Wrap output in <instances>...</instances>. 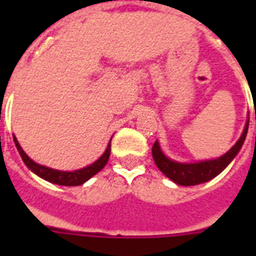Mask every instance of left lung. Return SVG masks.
Wrapping results in <instances>:
<instances>
[{"label": "left lung", "instance_id": "left-lung-1", "mask_svg": "<svg viewBox=\"0 0 256 256\" xmlns=\"http://www.w3.org/2000/svg\"><path fill=\"white\" fill-rule=\"evenodd\" d=\"M248 130V122L246 124V128L242 132V137L237 141L234 146L229 152H226L225 155L220 156L214 160L198 162V163H177V162L170 160L168 158L163 155L160 146L155 141V144L152 146V156L155 160L156 166L160 170L166 177H168L172 181H174L178 185L184 186H193L198 184L207 182L210 180L216 177L220 172H224L226 166L233 160V158L238 154V150L242 146V142L246 140Z\"/></svg>", "mask_w": 256, "mask_h": 256}]
</instances>
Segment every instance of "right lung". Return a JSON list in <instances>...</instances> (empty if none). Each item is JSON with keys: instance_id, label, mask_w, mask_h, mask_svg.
Returning <instances> with one entry per match:
<instances>
[{"instance_id": "obj_1", "label": "right lung", "mask_w": 256, "mask_h": 256, "mask_svg": "<svg viewBox=\"0 0 256 256\" xmlns=\"http://www.w3.org/2000/svg\"><path fill=\"white\" fill-rule=\"evenodd\" d=\"M14 141L16 144V148L19 150L20 156H22V159L26 163V166L28 167L31 172H34L36 176H40V177L46 180L49 182L64 185V186H78V185H82L84 182H86L89 178H92L94 174L100 172L101 168H104L106 162L110 159V154H111V142H110L108 146H106V150L104 152V155L101 156L98 160H96L93 164L84 167V168H80V170H76V172H58V170H53V168H49V167L41 166V164L31 160L30 158L24 154V150H22V146L19 145L14 136Z\"/></svg>"}]
</instances>
